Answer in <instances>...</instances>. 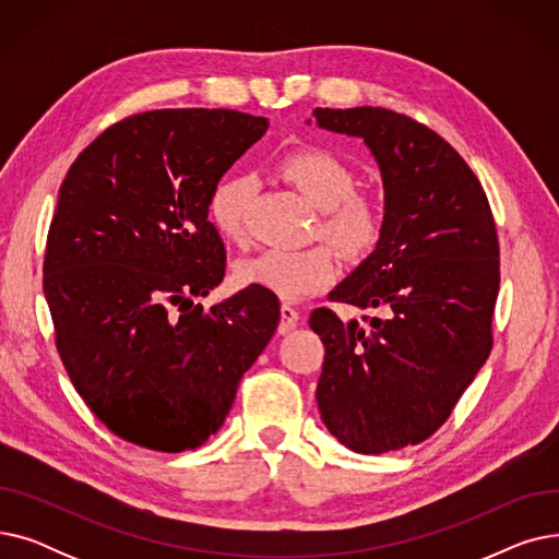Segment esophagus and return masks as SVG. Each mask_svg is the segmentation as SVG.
Instances as JSON below:
<instances>
[{
	"mask_svg": "<svg viewBox=\"0 0 559 559\" xmlns=\"http://www.w3.org/2000/svg\"><path fill=\"white\" fill-rule=\"evenodd\" d=\"M299 319H301V312L292 306V304H283L281 306V324H278V333L281 335H287L295 331L299 326Z\"/></svg>",
	"mask_w": 559,
	"mask_h": 559,
	"instance_id": "1",
	"label": "esophagus"
}]
</instances>
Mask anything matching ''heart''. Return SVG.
<instances>
[{"mask_svg": "<svg viewBox=\"0 0 559 559\" xmlns=\"http://www.w3.org/2000/svg\"><path fill=\"white\" fill-rule=\"evenodd\" d=\"M281 174L317 211H321V238L350 260L373 253L385 235V209L376 197L356 192V174L337 154L321 146H301L278 163ZM255 181L247 174L226 176L209 201V215L224 238H247L249 205ZM240 283L267 289L272 295L297 301L329 287L337 276V260L331 247L314 245L299 251L267 249L245 258L235 267Z\"/></svg>", "mask_w": 559, "mask_h": 559, "instance_id": "b5f03b06", "label": "heart"}]
</instances>
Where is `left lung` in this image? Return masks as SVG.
<instances>
[{
    "label": "left lung",
    "mask_w": 559,
    "mask_h": 559,
    "mask_svg": "<svg viewBox=\"0 0 559 559\" xmlns=\"http://www.w3.org/2000/svg\"><path fill=\"white\" fill-rule=\"evenodd\" d=\"M321 129L362 138L385 188V235L329 299L380 310L348 324L310 314L326 348L321 419L365 455L415 447L442 426L491 350L498 235L487 194L453 146L388 108H314Z\"/></svg>",
    "instance_id": "8db88e82"
}]
</instances>
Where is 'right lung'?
<instances>
[{"instance_id": "add662e5", "label": "right lung", "mask_w": 559, "mask_h": 559, "mask_svg": "<svg viewBox=\"0 0 559 559\" xmlns=\"http://www.w3.org/2000/svg\"><path fill=\"white\" fill-rule=\"evenodd\" d=\"M270 129L226 108L124 117L72 163L47 233L56 348L95 417L131 444L181 453L215 435L272 340L276 295L247 287L203 310L226 272L209 201Z\"/></svg>"}]
</instances>
